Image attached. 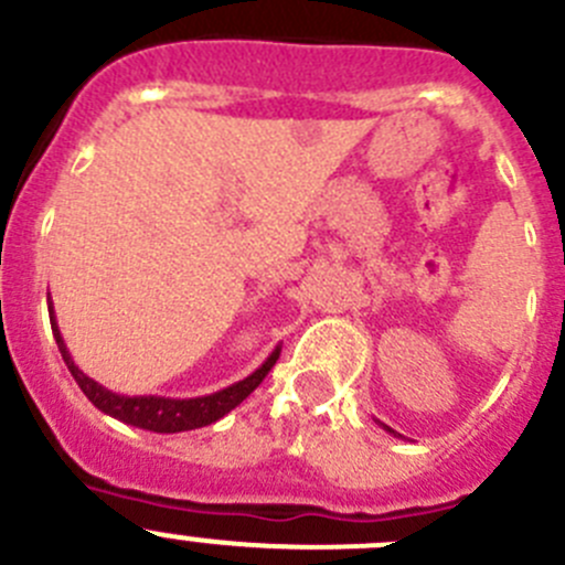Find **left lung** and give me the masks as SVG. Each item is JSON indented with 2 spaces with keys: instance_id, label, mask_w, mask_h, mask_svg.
I'll use <instances>...</instances> for the list:
<instances>
[{
  "instance_id": "1",
  "label": "left lung",
  "mask_w": 565,
  "mask_h": 565,
  "mask_svg": "<svg viewBox=\"0 0 565 565\" xmlns=\"http://www.w3.org/2000/svg\"><path fill=\"white\" fill-rule=\"evenodd\" d=\"M375 422H377V419H375ZM377 425H381V428H383V430H386V434L397 436V439H399V434H397V430H392V428H388V425H383V422H377Z\"/></svg>"
}]
</instances>
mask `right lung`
Wrapping results in <instances>:
<instances>
[{
    "instance_id": "add662e5",
    "label": "right lung",
    "mask_w": 565,
    "mask_h": 565,
    "mask_svg": "<svg viewBox=\"0 0 565 565\" xmlns=\"http://www.w3.org/2000/svg\"><path fill=\"white\" fill-rule=\"evenodd\" d=\"M49 320H52V333L54 342H57L60 348V355H63L65 366H68V372L74 375V381L79 383V388L85 392V397L90 399L98 411H104V414L115 416V419L126 422V425H135V428L151 430V434H182V430H195L217 422L221 416H226L228 411L237 408V405L265 381V375L273 370V364L278 361V353H281V348H276L267 355L265 364L256 372H250L248 377L221 388V392L204 394V397L177 399L157 397V394H135V397H129V394L109 392L107 386H102V383H96L93 377H87L85 372L74 364V359H71L68 348H65L63 342V333H60L57 328V320H54L52 298H49Z\"/></svg>"
}]
</instances>
